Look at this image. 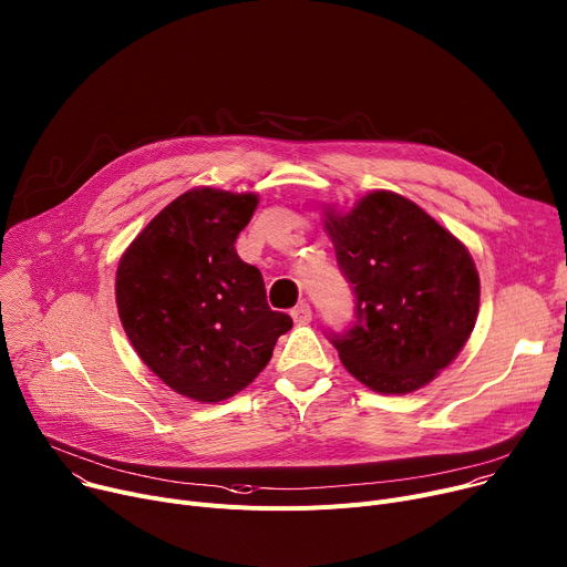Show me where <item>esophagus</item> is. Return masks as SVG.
I'll return each instance as SVG.
<instances>
[{"mask_svg":"<svg viewBox=\"0 0 567 567\" xmlns=\"http://www.w3.org/2000/svg\"><path fill=\"white\" fill-rule=\"evenodd\" d=\"M291 317H293V321L296 323H310L312 321V310H310V306L308 303H300V306H296L293 310H291Z\"/></svg>","mask_w":567,"mask_h":567,"instance_id":"obj_1","label":"esophagus"}]
</instances>
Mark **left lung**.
Listing matches in <instances>:
<instances>
[{"instance_id":"obj_1","label":"left lung","mask_w":567,"mask_h":567,"mask_svg":"<svg viewBox=\"0 0 567 567\" xmlns=\"http://www.w3.org/2000/svg\"><path fill=\"white\" fill-rule=\"evenodd\" d=\"M337 264L355 293V321L330 332L339 360L381 394L431 383L470 339L478 317V274L470 250L420 205L371 192L326 212Z\"/></svg>"}]
</instances>
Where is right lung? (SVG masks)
<instances>
[{"instance_id":"obj_1","label":"right lung","mask_w":567,"mask_h":567,"mask_svg":"<svg viewBox=\"0 0 567 567\" xmlns=\"http://www.w3.org/2000/svg\"><path fill=\"white\" fill-rule=\"evenodd\" d=\"M255 194L198 186L164 207L123 252L121 323L138 358L182 396L216 403L269 364L291 317L274 312L235 241Z\"/></svg>"}]
</instances>
